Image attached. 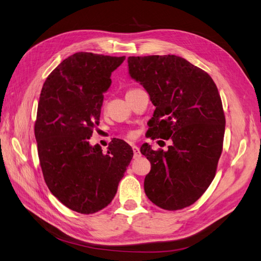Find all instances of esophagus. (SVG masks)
Segmentation results:
<instances>
[{
	"label": "esophagus",
	"instance_id": "1",
	"mask_svg": "<svg viewBox=\"0 0 261 261\" xmlns=\"http://www.w3.org/2000/svg\"><path fill=\"white\" fill-rule=\"evenodd\" d=\"M132 148H133V152H134V158H139L141 155L139 148L137 146H135V145H133Z\"/></svg>",
	"mask_w": 261,
	"mask_h": 261
}]
</instances>
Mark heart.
Returning a JSON list of instances; mask_svg holds the SVG:
<instances>
[{"label": "heart", "mask_w": 261, "mask_h": 261, "mask_svg": "<svg viewBox=\"0 0 261 261\" xmlns=\"http://www.w3.org/2000/svg\"><path fill=\"white\" fill-rule=\"evenodd\" d=\"M130 135H132V134H130Z\"/></svg>", "instance_id": "heart-1"}]
</instances>
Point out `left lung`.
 I'll use <instances>...</instances> for the list:
<instances>
[{"label":"left lung","mask_w":261,"mask_h":261,"mask_svg":"<svg viewBox=\"0 0 261 261\" xmlns=\"http://www.w3.org/2000/svg\"><path fill=\"white\" fill-rule=\"evenodd\" d=\"M129 75L155 107L148 137L172 139L168 151L140 148L151 164L144 188L164 210L191 206L216 176L223 149L225 116L208 73L176 55L129 57Z\"/></svg>","instance_id":"1"}]
</instances>
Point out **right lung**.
I'll list each match as a JSON object with an SVG mask.
<instances>
[{
  "instance_id": "obj_1",
  "label": "right lung",
  "mask_w": 261,
  "mask_h": 261,
  "mask_svg": "<svg viewBox=\"0 0 261 261\" xmlns=\"http://www.w3.org/2000/svg\"><path fill=\"white\" fill-rule=\"evenodd\" d=\"M124 60L77 52L52 70L39 99L35 136L44 181L65 207L83 215L112 201L134 154L121 139L112 140L107 153L88 141L110 77Z\"/></svg>"
}]
</instances>
